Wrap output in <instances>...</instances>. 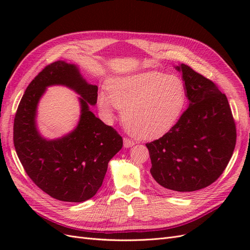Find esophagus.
Instances as JSON below:
<instances>
[{"instance_id":"obj_1","label":"esophagus","mask_w":250,"mask_h":250,"mask_svg":"<svg viewBox=\"0 0 250 250\" xmlns=\"http://www.w3.org/2000/svg\"><path fill=\"white\" fill-rule=\"evenodd\" d=\"M123 142H124V147L125 148H130V147H132L134 145V142L132 140H130V139H128V138H124Z\"/></svg>"}]
</instances>
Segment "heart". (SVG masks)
<instances>
[{"instance_id": "heart-1", "label": "heart", "mask_w": 250, "mask_h": 250, "mask_svg": "<svg viewBox=\"0 0 250 250\" xmlns=\"http://www.w3.org/2000/svg\"><path fill=\"white\" fill-rule=\"evenodd\" d=\"M109 94L102 92L98 105L111 117L122 110L123 124L134 137L152 140L163 137L178 121L187 100L184 81L175 75L146 72L110 80Z\"/></svg>"}]
</instances>
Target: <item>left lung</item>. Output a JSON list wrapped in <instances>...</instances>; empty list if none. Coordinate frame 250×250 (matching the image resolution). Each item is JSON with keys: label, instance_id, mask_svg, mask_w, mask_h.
Wrapping results in <instances>:
<instances>
[{"label": "left lung", "instance_id": "1", "mask_svg": "<svg viewBox=\"0 0 250 250\" xmlns=\"http://www.w3.org/2000/svg\"><path fill=\"white\" fill-rule=\"evenodd\" d=\"M188 107L161 139L146 144L150 173L161 190L194 192L220 177L236 146V124L228 98L213 81L181 63Z\"/></svg>", "mask_w": 250, "mask_h": 250}]
</instances>
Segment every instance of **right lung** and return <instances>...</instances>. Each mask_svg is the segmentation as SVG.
I'll use <instances>...</instances> for the list:
<instances>
[{
  "instance_id": "right-lung-1",
  "label": "right lung",
  "mask_w": 250,
  "mask_h": 250,
  "mask_svg": "<svg viewBox=\"0 0 250 250\" xmlns=\"http://www.w3.org/2000/svg\"><path fill=\"white\" fill-rule=\"evenodd\" d=\"M64 85L82 97L78 127L63 137L47 140L36 126L39 99L48 86ZM98 86L81 76L77 65L62 60L47 65L28 85L13 124V143L28 176L51 197L85 201L102 186L109 161L123 146L122 137L89 110Z\"/></svg>"
}]
</instances>
